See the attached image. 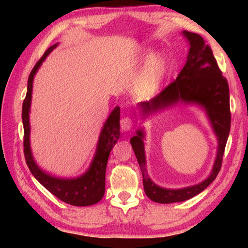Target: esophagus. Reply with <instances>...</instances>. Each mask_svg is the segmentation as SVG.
Segmentation results:
<instances>
[{"instance_id":"34e87169","label":"esophagus","mask_w":248,"mask_h":248,"mask_svg":"<svg viewBox=\"0 0 248 248\" xmlns=\"http://www.w3.org/2000/svg\"><path fill=\"white\" fill-rule=\"evenodd\" d=\"M120 127L124 131H129L132 128V118L129 116H124L120 120Z\"/></svg>"}]
</instances>
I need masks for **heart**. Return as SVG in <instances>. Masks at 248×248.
I'll list each match as a JSON object with an SVG mask.
<instances>
[{"label":"heart","instance_id":"obj_1","mask_svg":"<svg viewBox=\"0 0 248 248\" xmlns=\"http://www.w3.org/2000/svg\"><path fill=\"white\" fill-rule=\"evenodd\" d=\"M166 62L163 59L152 58L142 73L138 85V93L141 96H150L156 92L166 73Z\"/></svg>","mask_w":248,"mask_h":248}]
</instances>
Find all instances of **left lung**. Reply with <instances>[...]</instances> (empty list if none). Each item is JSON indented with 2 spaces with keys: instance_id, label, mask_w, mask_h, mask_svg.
<instances>
[{
  "instance_id": "left-lung-1",
  "label": "left lung",
  "mask_w": 248,
  "mask_h": 248,
  "mask_svg": "<svg viewBox=\"0 0 248 248\" xmlns=\"http://www.w3.org/2000/svg\"><path fill=\"white\" fill-rule=\"evenodd\" d=\"M184 35L187 37L190 44L186 64L176 79L164 87L161 93L149 102L141 103L140 105L145 112L164 108L179 100L202 105L208 112L219 139V148L212 173L207 179L195 186L182 189H166L155 185L148 176L145 169L144 146L142 141L143 133L142 131H137L138 134L132 137L130 142L143 176L145 195L154 202L158 203L180 202L190 199L204 190L216 179L221 170L231 128L229 84L222 75V71L217 65L211 48L198 33L185 31Z\"/></svg>"
}]
</instances>
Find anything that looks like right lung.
<instances>
[{"instance_id": "add662e5", "label": "right lung", "mask_w": 248, "mask_h": 248, "mask_svg": "<svg viewBox=\"0 0 248 248\" xmlns=\"http://www.w3.org/2000/svg\"><path fill=\"white\" fill-rule=\"evenodd\" d=\"M56 46L57 45L50 47L44 53V56L37 61V63L33 66L28 77L27 93L23 102L22 110V119L24 124V155L31 174L52 195L65 203L77 205V207H85V205L97 203L104 197L105 174H106L108 156L120 136V109L119 107H116L110 116L108 117L106 124H105L102 130V133H100L97 151H96L93 163H92L90 170L83 176L73 179H62L52 177V176L46 174L45 171L41 170L33 161L31 146H29V130H31V128H29L28 114L29 107H31L33 77H35V73L43 63L46 57L52 51V49Z\"/></svg>"}]
</instances>
